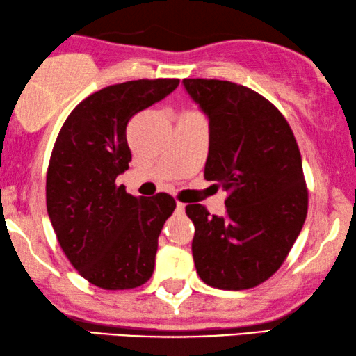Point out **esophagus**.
Here are the masks:
<instances>
[{"label": "esophagus", "instance_id": "1", "mask_svg": "<svg viewBox=\"0 0 356 356\" xmlns=\"http://www.w3.org/2000/svg\"><path fill=\"white\" fill-rule=\"evenodd\" d=\"M184 207H186V206H184V204L183 202H177V209H178V212H184Z\"/></svg>", "mask_w": 356, "mask_h": 356}]
</instances>
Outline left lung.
Listing matches in <instances>:
<instances>
[{
  "mask_svg": "<svg viewBox=\"0 0 356 356\" xmlns=\"http://www.w3.org/2000/svg\"><path fill=\"white\" fill-rule=\"evenodd\" d=\"M209 120L207 181L223 191L227 213L189 204L199 277L222 290L262 284L289 256L308 212L295 136L284 115L257 92L217 79H183Z\"/></svg>",
  "mask_w": 356,
  "mask_h": 356,
  "instance_id": "obj_1",
  "label": "left lung"
}]
</instances>
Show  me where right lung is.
<instances>
[{
    "label": "right lung",
    "mask_w": 356,
    "mask_h": 356,
    "mask_svg": "<svg viewBox=\"0 0 356 356\" xmlns=\"http://www.w3.org/2000/svg\"><path fill=\"white\" fill-rule=\"evenodd\" d=\"M179 79L108 86L82 100L58 134L47 173V211L74 269L100 289L128 290L152 277L159 235L177 202L116 186L129 168L126 126L177 89Z\"/></svg>",
    "instance_id": "obj_1"
}]
</instances>
